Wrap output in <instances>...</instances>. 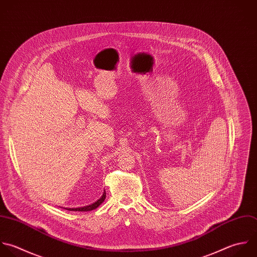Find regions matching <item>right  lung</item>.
<instances>
[{
    "label": "right lung",
    "mask_w": 257,
    "mask_h": 257,
    "mask_svg": "<svg viewBox=\"0 0 257 257\" xmlns=\"http://www.w3.org/2000/svg\"><path fill=\"white\" fill-rule=\"evenodd\" d=\"M106 198V191L104 190L103 192V195L100 197V199H98L96 202H94L93 204L91 205H88V206H84V207H79V208H66L67 210H70V211H91V210H94L96 209L99 205H101L104 200Z\"/></svg>",
    "instance_id": "add662e5"
}]
</instances>
